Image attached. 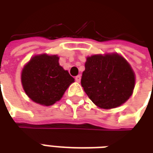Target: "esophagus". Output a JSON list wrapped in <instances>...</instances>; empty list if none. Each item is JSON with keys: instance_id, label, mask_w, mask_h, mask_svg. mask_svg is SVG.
Here are the masks:
<instances>
[{"instance_id": "34e87169", "label": "esophagus", "mask_w": 153, "mask_h": 153, "mask_svg": "<svg viewBox=\"0 0 153 153\" xmlns=\"http://www.w3.org/2000/svg\"><path fill=\"white\" fill-rule=\"evenodd\" d=\"M75 80H76V82H79L80 80H81V76H80V75H77V76L75 77Z\"/></svg>"}]
</instances>
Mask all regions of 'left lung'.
Segmentation results:
<instances>
[{
    "label": "left lung",
    "mask_w": 153,
    "mask_h": 153,
    "mask_svg": "<svg viewBox=\"0 0 153 153\" xmlns=\"http://www.w3.org/2000/svg\"><path fill=\"white\" fill-rule=\"evenodd\" d=\"M135 80V73L127 60L117 53H111L86 58L81 84L97 106L109 109L130 98Z\"/></svg>",
    "instance_id": "obj_1"
}]
</instances>
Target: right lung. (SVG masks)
<instances>
[{"instance_id": "obj_1", "label": "right lung", "mask_w": 153, "mask_h": 153, "mask_svg": "<svg viewBox=\"0 0 153 153\" xmlns=\"http://www.w3.org/2000/svg\"><path fill=\"white\" fill-rule=\"evenodd\" d=\"M57 55H35L25 65L21 83L27 97L37 104L49 106L62 98L74 82L59 63Z\"/></svg>"}]
</instances>
